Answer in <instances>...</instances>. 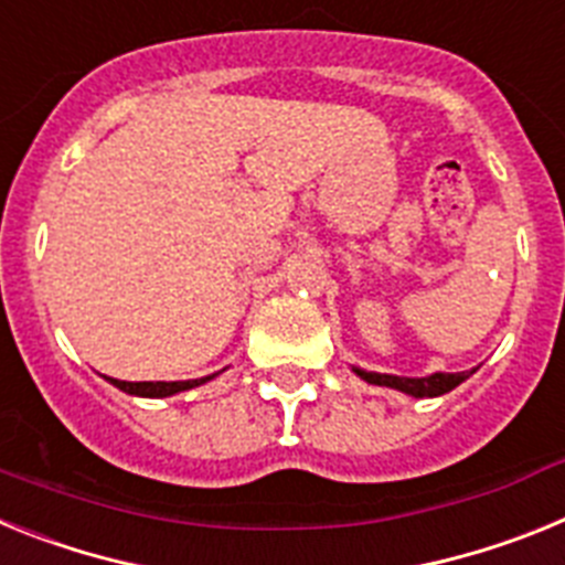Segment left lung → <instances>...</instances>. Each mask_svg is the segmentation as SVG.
I'll use <instances>...</instances> for the list:
<instances>
[{
    "label": "left lung",
    "mask_w": 565,
    "mask_h": 565,
    "mask_svg": "<svg viewBox=\"0 0 565 565\" xmlns=\"http://www.w3.org/2000/svg\"><path fill=\"white\" fill-rule=\"evenodd\" d=\"M359 379H364L367 384H382V387H393V391H402L407 396L416 398H433V396H444V393H450L452 387L469 379L476 373L463 371V373H433V376L424 379H411V376H391V373H373V371H362V367H353Z\"/></svg>",
    "instance_id": "8db88e82"
}]
</instances>
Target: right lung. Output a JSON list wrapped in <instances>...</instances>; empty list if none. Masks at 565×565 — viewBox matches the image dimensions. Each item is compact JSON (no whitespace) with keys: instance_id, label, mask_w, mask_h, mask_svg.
<instances>
[{"instance_id":"obj_1","label":"right lung","mask_w":565,"mask_h":565,"mask_svg":"<svg viewBox=\"0 0 565 565\" xmlns=\"http://www.w3.org/2000/svg\"><path fill=\"white\" fill-rule=\"evenodd\" d=\"M217 373H212V376H203V379H189V382H121V379H109V382L118 387V391L129 393V396H143V398H167V396H174V393L181 391H192V387H198V384L209 382V379H214Z\"/></svg>"}]
</instances>
